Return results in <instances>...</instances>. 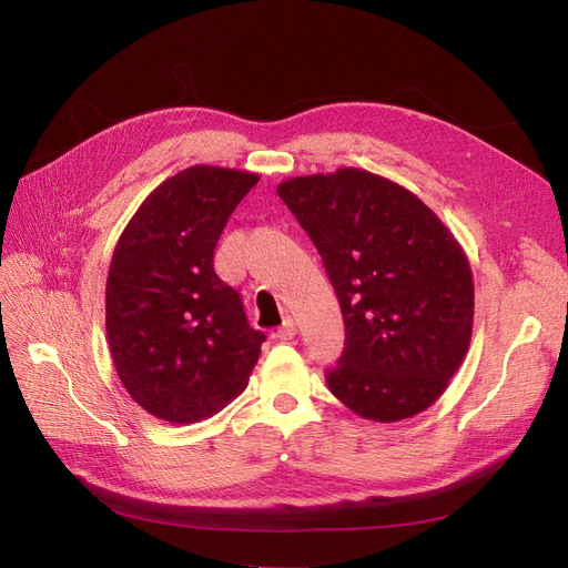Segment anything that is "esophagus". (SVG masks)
Wrapping results in <instances>:
<instances>
[{
	"label": "esophagus",
	"instance_id": "esophagus-1",
	"mask_svg": "<svg viewBox=\"0 0 568 568\" xmlns=\"http://www.w3.org/2000/svg\"><path fill=\"white\" fill-rule=\"evenodd\" d=\"M294 336H296V322L291 317H286L280 329L274 332V338H277V341H291Z\"/></svg>",
	"mask_w": 568,
	"mask_h": 568
}]
</instances>
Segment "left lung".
Here are the masks:
<instances>
[{
  "label": "left lung",
  "instance_id": "left-lung-1",
  "mask_svg": "<svg viewBox=\"0 0 568 568\" xmlns=\"http://www.w3.org/2000/svg\"><path fill=\"white\" fill-rule=\"evenodd\" d=\"M277 194L311 234L341 303L346 351L326 384L357 417L403 422L432 407L467 357L469 257L403 184L359 168L288 178Z\"/></svg>",
  "mask_w": 568,
  "mask_h": 568
}]
</instances>
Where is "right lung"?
Returning <instances> with one entry per match:
<instances>
[{"instance_id":"right-lung-1","label":"right lung","mask_w":568,"mask_h":568,"mask_svg":"<svg viewBox=\"0 0 568 568\" xmlns=\"http://www.w3.org/2000/svg\"><path fill=\"white\" fill-rule=\"evenodd\" d=\"M255 173L192 165L142 201L106 280V336L120 384L149 415L196 424L248 386L263 332L213 270L230 215Z\"/></svg>"}]
</instances>
